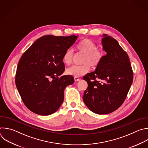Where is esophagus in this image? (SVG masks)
I'll return each instance as SVG.
<instances>
[{
	"label": "esophagus",
	"mask_w": 148,
	"mask_h": 148,
	"mask_svg": "<svg viewBox=\"0 0 148 148\" xmlns=\"http://www.w3.org/2000/svg\"><path fill=\"white\" fill-rule=\"evenodd\" d=\"M80 80V79L79 78H78V77H74V81H79Z\"/></svg>",
	"instance_id": "esophagus-1"
}]
</instances>
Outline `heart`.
<instances>
[{
  "label": "heart",
  "instance_id": "heart-1",
  "mask_svg": "<svg viewBox=\"0 0 148 148\" xmlns=\"http://www.w3.org/2000/svg\"><path fill=\"white\" fill-rule=\"evenodd\" d=\"M77 50L84 54L82 66H72L67 69L66 72L74 77L82 76L90 71V67L95 68L102 62L104 53L101 49L97 48L96 44L89 39L82 40L77 46ZM74 56L73 49L69 48L65 51L63 56V62L65 64L69 65L72 63Z\"/></svg>",
  "mask_w": 148,
  "mask_h": 148
}]
</instances>
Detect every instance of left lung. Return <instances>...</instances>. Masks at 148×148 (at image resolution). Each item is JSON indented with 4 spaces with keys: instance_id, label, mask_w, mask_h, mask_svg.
Listing matches in <instances>:
<instances>
[{
    "instance_id": "8db88e82",
    "label": "left lung",
    "mask_w": 148,
    "mask_h": 148,
    "mask_svg": "<svg viewBox=\"0 0 148 148\" xmlns=\"http://www.w3.org/2000/svg\"><path fill=\"white\" fill-rule=\"evenodd\" d=\"M102 44L106 55L95 70L83 79L88 83L83 101L88 109L106 114L119 109L124 102L133 81V71L127 53L118 42L103 35Z\"/></svg>"
}]
</instances>
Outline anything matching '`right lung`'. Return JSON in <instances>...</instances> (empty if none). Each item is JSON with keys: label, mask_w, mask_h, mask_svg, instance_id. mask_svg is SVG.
<instances>
[{"label": "right lung", "mask_w": 148, "mask_h": 148, "mask_svg": "<svg viewBox=\"0 0 148 148\" xmlns=\"http://www.w3.org/2000/svg\"><path fill=\"white\" fill-rule=\"evenodd\" d=\"M78 36L45 35L22 55L17 68L16 85L21 99L31 112L41 116L56 112L64 100V90L74 83L64 71V53Z\"/></svg>", "instance_id": "add662e5"}]
</instances>
